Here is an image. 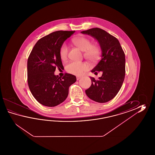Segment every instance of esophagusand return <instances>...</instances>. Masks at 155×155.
<instances>
[{
    "label": "esophagus",
    "instance_id": "obj_1",
    "mask_svg": "<svg viewBox=\"0 0 155 155\" xmlns=\"http://www.w3.org/2000/svg\"><path fill=\"white\" fill-rule=\"evenodd\" d=\"M81 78V76H76V80H79V79H80Z\"/></svg>",
    "mask_w": 155,
    "mask_h": 155
}]
</instances>
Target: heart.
Masks as SVG:
<instances>
[{
  "mask_svg": "<svg viewBox=\"0 0 155 155\" xmlns=\"http://www.w3.org/2000/svg\"><path fill=\"white\" fill-rule=\"evenodd\" d=\"M73 42L77 47L83 51H85V56L90 60L94 61L98 58L100 54V49L96 45H92L90 40L84 37L79 36L74 38ZM69 51V47L65 43H63L59 49V55L62 60L66 59ZM87 63L79 61H71L66 64V70L68 73L75 75H81L88 69Z\"/></svg>",
  "mask_w": 155,
  "mask_h": 155,
  "instance_id": "b5f03b06",
  "label": "heart"
}]
</instances>
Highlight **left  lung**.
<instances>
[{
  "mask_svg": "<svg viewBox=\"0 0 155 155\" xmlns=\"http://www.w3.org/2000/svg\"><path fill=\"white\" fill-rule=\"evenodd\" d=\"M81 33L97 40L102 51L101 59L91 70L95 74L101 71L102 76L98 80L90 77L91 85L86 94L96 102H108L117 94L125 79V53L117 39L104 30L95 28Z\"/></svg>",
  "mask_w": 155,
  "mask_h": 155,
  "instance_id": "obj_1",
  "label": "left lung"
}]
</instances>
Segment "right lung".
Returning a JSON list of instances; mask_svg holds the SVG:
<instances>
[{
	"instance_id": "add662e5",
	"label": "right lung",
	"mask_w": 155,
	"mask_h": 155,
	"mask_svg": "<svg viewBox=\"0 0 155 155\" xmlns=\"http://www.w3.org/2000/svg\"><path fill=\"white\" fill-rule=\"evenodd\" d=\"M75 31H56L40 39L28 59V83L33 96L40 104L54 107L64 101L70 86L76 82L75 75H55L56 68L63 67L59 55L61 45Z\"/></svg>"
}]
</instances>
